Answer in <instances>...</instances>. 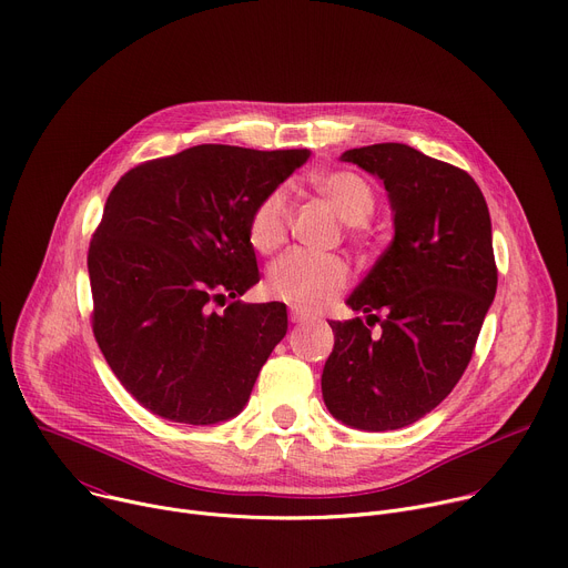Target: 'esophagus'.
Instances as JSON below:
<instances>
[{
  "mask_svg": "<svg viewBox=\"0 0 568 568\" xmlns=\"http://www.w3.org/2000/svg\"><path fill=\"white\" fill-rule=\"evenodd\" d=\"M290 320H292L294 324H303V322H311V315H307V313H303V311H296V307H292V313H290Z\"/></svg>",
  "mask_w": 568,
  "mask_h": 568,
  "instance_id": "obj_1",
  "label": "esophagus"
}]
</instances>
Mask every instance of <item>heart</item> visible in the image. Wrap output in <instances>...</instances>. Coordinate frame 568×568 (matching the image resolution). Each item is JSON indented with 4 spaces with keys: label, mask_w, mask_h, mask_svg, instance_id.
Masks as SVG:
<instances>
[{
    "label": "heart",
    "mask_w": 568,
    "mask_h": 568,
    "mask_svg": "<svg viewBox=\"0 0 568 568\" xmlns=\"http://www.w3.org/2000/svg\"><path fill=\"white\" fill-rule=\"evenodd\" d=\"M313 185L324 194L337 215L351 231L369 222L376 211V194L372 185L355 172H328L313 179ZM290 233V192L278 185L270 190L248 217V242L255 251L274 253ZM351 272L339 255L290 251L270 267L267 292L296 307V311H320L335 301L348 285Z\"/></svg>",
    "instance_id": "b5f03b06"
}]
</instances>
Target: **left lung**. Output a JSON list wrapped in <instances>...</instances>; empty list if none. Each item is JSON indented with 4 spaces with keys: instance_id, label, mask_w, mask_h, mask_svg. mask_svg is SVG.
I'll return each mask as SVG.
<instances>
[{
    "instance_id": "8db88e82",
    "label": "left lung",
    "mask_w": 568,
    "mask_h": 568,
    "mask_svg": "<svg viewBox=\"0 0 568 568\" xmlns=\"http://www.w3.org/2000/svg\"><path fill=\"white\" fill-rule=\"evenodd\" d=\"M342 161L385 183L394 240L348 296L367 324L328 322L335 346L322 392L342 424L396 430L435 409L471 363L498 283L489 209L467 172L407 144L348 149Z\"/></svg>"
}]
</instances>
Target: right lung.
I'll return each instance as SVG.
<instances>
[{"label":"right lung","instance_id":"obj_1","mask_svg":"<svg viewBox=\"0 0 568 568\" xmlns=\"http://www.w3.org/2000/svg\"><path fill=\"white\" fill-rule=\"evenodd\" d=\"M307 156L199 144L135 165L111 190L88 248L90 322L118 381L153 415L211 426L248 400L287 333L285 303L235 298L261 281L248 217Z\"/></svg>","mask_w":568,"mask_h":568}]
</instances>
